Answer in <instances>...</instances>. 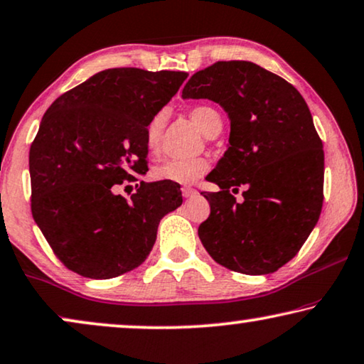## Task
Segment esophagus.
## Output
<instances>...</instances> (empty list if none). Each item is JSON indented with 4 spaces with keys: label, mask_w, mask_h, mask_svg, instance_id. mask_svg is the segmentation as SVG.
<instances>
[{
    "label": "esophagus",
    "mask_w": 364,
    "mask_h": 364,
    "mask_svg": "<svg viewBox=\"0 0 364 364\" xmlns=\"http://www.w3.org/2000/svg\"><path fill=\"white\" fill-rule=\"evenodd\" d=\"M198 194V191L194 188H189V186H184L183 188V196L186 198V199H191V198H194Z\"/></svg>",
    "instance_id": "obj_1"
}]
</instances>
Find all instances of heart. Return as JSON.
<instances>
[{"label":"heart","mask_w":364,"mask_h":364,"mask_svg":"<svg viewBox=\"0 0 364 364\" xmlns=\"http://www.w3.org/2000/svg\"><path fill=\"white\" fill-rule=\"evenodd\" d=\"M189 117L198 129L206 136H216L223 129V117L211 105L199 104L191 107ZM165 112H158L145 127V146L150 153H158L161 146L163 129H165ZM209 163L206 158H188V160H166L155 166L153 176L160 181H171L176 184H189L196 181L208 171Z\"/></svg>","instance_id":"obj_1"}]
</instances>
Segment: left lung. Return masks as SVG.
<instances>
[{
    "label": "left lung",
    "mask_w": 364,
    "mask_h": 364,
    "mask_svg": "<svg viewBox=\"0 0 364 364\" xmlns=\"http://www.w3.org/2000/svg\"><path fill=\"white\" fill-rule=\"evenodd\" d=\"M183 99H209L231 120L229 146L201 193L211 214L198 229L218 264L265 275L294 259L323 204V143L300 92L249 60H219L199 70ZM245 189V199L232 192Z\"/></svg>",
    "instance_id": "8db88e82"
}]
</instances>
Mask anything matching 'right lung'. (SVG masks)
Wrapping results in <instances>:
<instances>
[{"label": "right lung", "instance_id": "1", "mask_svg": "<svg viewBox=\"0 0 364 364\" xmlns=\"http://www.w3.org/2000/svg\"><path fill=\"white\" fill-rule=\"evenodd\" d=\"M186 73L107 69L54 100L29 150L31 211L54 254L73 272L112 279L138 267L165 214L181 206L180 184H122L148 171L145 127Z\"/></svg>", "mask_w": 364, "mask_h": 364}]
</instances>
